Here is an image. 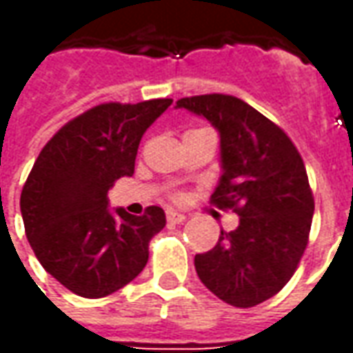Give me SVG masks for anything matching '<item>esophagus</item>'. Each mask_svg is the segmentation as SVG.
Listing matches in <instances>:
<instances>
[{
  "mask_svg": "<svg viewBox=\"0 0 353 353\" xmlns=\"http://www.w3.org/2000/svg\"><path fill=\"white\" fill-rule=\"evenodd\" d=\"M166 219H168V223L179 225V223H183L185 219H187V215L181 214V212H177V210H168V212H166Z\"/></svg>",
  "mask_w": 353,
  "mask_h": 353,
  "instance_id": "obj_1",
  "label": "esophagus"
}]
</instances>
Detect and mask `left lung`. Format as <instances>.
I'll return each instance as SVG.
<instances>
[{"mask_svg": "<svg viewBox=\"0 0 353 353\" xmlns=\"http://www.w3.org/2000/svg\"><path fill=\"white\" fill-rule=\"evenodd\" d=\"M176 108L208 119L219 132L221 177L212 204L240 215L221 230L194 268L215 296L238 308L261 304L296 270L310 234L314 196L301 154L288 134L240 98L204 94Z\"/></svg>", "mask_w": 353, "mask_h": 353, "instance_id": "8db88e82", "label": "left lung"}]
</instances>
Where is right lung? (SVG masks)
<instances>
[{
	"mask_svg": "<svg viewBox=\"0 0 353 353\" xmlns=\"http://www.w3.org/2000/svg\"><path fill=\"white\" fill-rule=\"evenodd\" d=\"M172 100L100 103L64 124L28 176L20 212L28 242L47 272L85 299L124 288L149 259V240L166 225L164 210L141 217L109 210L108 191L134 174L141 136Z\"/></svg>",
	"mask_w": 353,
	"mask_h": 353,
	"instance_id": "right-lung-1",
	"label": "right lung"
}]
</instances>
